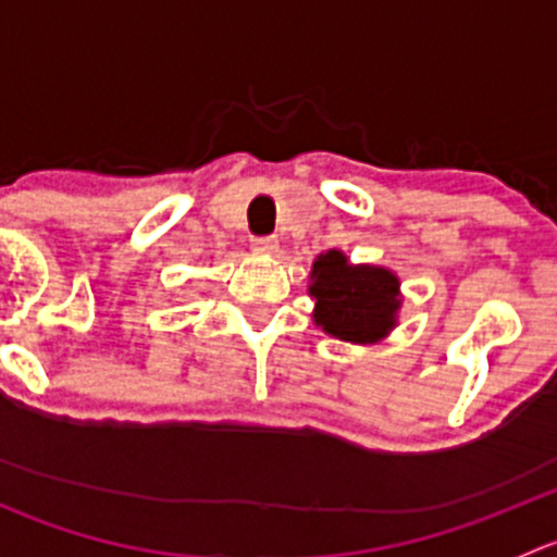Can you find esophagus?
<instances>
[{
  "label": "esophagus",
  "instance_id": "34e87169",
  "mask_svg": "<svg viewBox=\"0 0 557 557\" xmlns=\"http://www.w3.org/2000/svg\"><path fill=\"white\" fill-rule=\"evenodd\" d=\"M277 237H256L252 239V250L261 252V256H274L277 252Z\"/></svg>",
  "mask_w": 557,
  "mask_h": 557
}]
</instances>
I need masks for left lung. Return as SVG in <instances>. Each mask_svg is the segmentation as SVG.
Returning a JSON list of instances; mask_svg holds the SVG:
<instances>
[{"label": "left lung", "instance_id": "8db88e82", "mask_svg": "<svg viewBox=\"0 0 557 557\" xmlns=\"http://www.w3.org/2000/svg\"><path fill=\"white\" fill-rule=\"evenodd\" d=\"M398 285L391 269L350 263L342 250L320 252L310 274L314 325L352 345H374L396 329Z\"/></svg>", "mask_w": 557, "mask_h": 557}]
</instances>
